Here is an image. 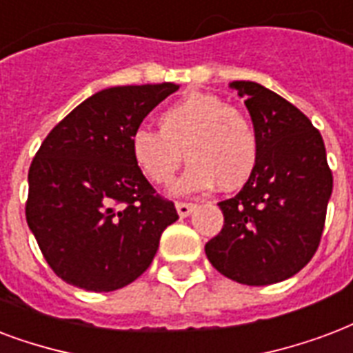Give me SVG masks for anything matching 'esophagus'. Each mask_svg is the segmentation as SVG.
Here are the masks:
<instances>
[{
  "label": "esophagus",
  "mask_w": 353,
  "mask_h": 353,
  "mask_svg": "<svg viewBox=\"0 0 353 353\" xmlns=\"http://www.w3.org/2000/svg\"><path fill=\"white\" fill-rule=\"evenodd\" d=\"M176 209H177V214H179L181 219H187L188 214L194 211L196 205L194 203H187V201H177Z\"/></svg>",
  "instance_id": "34e87169"
}]
</instances>
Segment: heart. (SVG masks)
Wrapping results in <instances>:
<instances>
[{"label":"heart","instance_id":"b5f03b06","mask_svg":"<svg viewBox=\"0 0 353 353\" xmlns=\"http://www.w3.org/2000/svg\"><path fill=\"white\" fill-rule=\"evenodd\" d=\"M131 155L139 170L155 185H168L181 166L188 168L176 185L177 194L200 192L219 185L236 190L252 179L259 163L254 123L214 94L188 92L159 117V133L137 129Z\"/></svg>","mask_w":353,"mask_h":353}]
</instances>
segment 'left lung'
Listing matches in <instances>:
<instances>
[{
    "mask_svg": "<svg viewBox=\"0 0 353 353\" xmlns=\"http://www.w3.org/2000/svg\"><path fill=\"white\" fill-rule=\"evenodd\" d=\"M244 98L259 139V163L241 192L220 201L224 228L207 259L242 285H272L314 255L333 190L326 148L300 109L254 81L230 85Z\"/></svg>",
    "mask_w": 353,
    "mask_h": 353,
    "instance_id": "8db88e82",
    "label": "left lung"
}]
</instances>
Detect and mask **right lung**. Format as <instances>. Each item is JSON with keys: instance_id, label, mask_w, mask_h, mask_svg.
I'll use <instances>...</instances> for the list:
<instances>
[{"instance_id": "obj_1", "label": "right lung", "mask_w": 353, "mask_h": 353, "mask_svg": "<svg viewBox=\"0 0 353 353\" xmlns=\"http://www.w3.org/2000/svg\"><path fill=\"white\" fill-rule=\"evenodd\" d=\"M179 85L99 90L51 129L29 168L26 219L66 283L111 292L146 272L179 216L131 155V134Z\"/></svg>"}]
</instances>
